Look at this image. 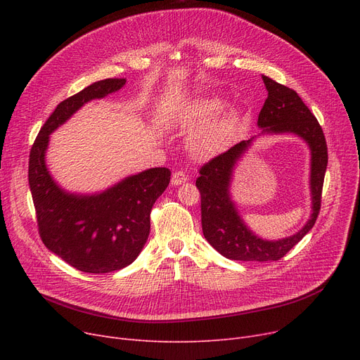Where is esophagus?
<instances>
[{
  "instance_id": "obj_1",
  "label": "esophagus",
  "mask_w": 360,
  "mask_h": 360,
  "mask_svg": "<svg viewBox=\"0 0 360 360\" xmlns=\"http://www.w3.org/2000/svg\"><path fill=\"white\" fill-rule=\"evenodd\" d=\"M186 181H188L186 175L179 170V172H175V174L172 175V179H170V184H172L174 186H176V185H181V184H185Z\"/></svg>"
}]
</instances>
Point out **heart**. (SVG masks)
<instances>
[{
  "label": "heart",
  "instance_id": "heart-1",
  "mask_svg": "<svg viewBox=\"0 0 360 360\" xmlns=\"http://www.w3.org/2000/svg\"><path fill=\"white\" fill-rule=\"evenodd\" d=\"M224 105L226 101L220 96H205L185 108L182 124L188 129H198L188 140V151L193 158L210 160L228 148L240 122V110L236 106H228L223 110Z\"/></svg>",
  "mask_w": 360,
  "mask_h": 360
}]
</instances>
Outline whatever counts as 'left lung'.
Listing matches in <instances>:
<instances>
[{
  "label": "left lung",
  "instance_id": "obj_1",
  "mask_svg": "<svg viewBox=\"0 0 360 360\" xmlns=\"http://www.w3.org/2000/svg\"><path fill=\"white\" fill-rule=\"evenodd\" d=\"M269 96L258 115V136L238 143L226 153L200 169L195 185L201 194V224L204 238L223 257L235 261H277L285 257L315 224L321 209V193L328 163L323 128L299 94L262 75ZM293 134L304 139L311 151L310 189L313 212L304 228L295 236L269 241L255 236L243 221L231 200L230 185L237 163L261 135Z\"/></svg>",
  "mask_w": 360,
  "mask_h": 360
}]
</instances>
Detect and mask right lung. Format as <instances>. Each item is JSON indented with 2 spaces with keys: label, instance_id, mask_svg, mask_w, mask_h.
I'll list each match as a JSON object with an SVG mask.
<instances>
[{
  "label": "right lung",
  "instance_id": "add662e5",
  "mask_svg": "<svg viewBox=\"0 0 360 360\" xmlns=\"http://www.w3.org/2000/svg\"><path fill=\"white\" fill-rule=\"evenodd\" d=\"M125 79L93 83L63 101L41 128L29 159V186L45 247L84 273L121 270L141 252L150 233V212L170 181V170L151 167L101 193H70L46 166L51 134L87 102L124 87Z\"/></svg>",
  "mask_w": 360,
  "mask_h": 360
}]
</instances>
